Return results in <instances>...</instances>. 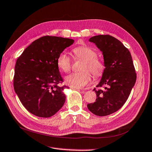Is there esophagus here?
Segmentation results:
<instances>
[{
  "label": "esophagus",
  "instance_id": "34e87169",
  "mask_svg": "<svg viewBox=\"0 0 152 152\" xmlns=\"http://www.w3.org/2000/svg\"><path fill=\"white\" fill-rule=\"evenodd\" d=\"M70 89H82V88H80L76 86H70Z\"/></svg>",
  "mask_w": 152,
  "mask_h": 152
}]
</instances>
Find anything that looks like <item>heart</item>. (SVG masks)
<instances>
[{"instance_id": "heart-1", "label": "heart", "mask_w": 152, "mask_h": 152, "mask_svg": "<svg viewBox=\"0 0 152 152\" xmlns=\"http://www.w3.org/2000/svg\"><path fill=\"white\" fill-rule=\"evenodd\" d=\"M75 57L83 60L81 66L82 71L70 74L65 77L66 82L78 87L87 86L91 79L90 71L95 77L103 74L105 65L104 62L97 57V53L93 48L87 46H81L73 49ZM57 65L63 72H68L71 69V60L65 52H61L57 59Z\"/></svg>"}]
</instances>
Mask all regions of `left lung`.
Returning a JSON list of instances; mask_svg holds the SVG:
<instances>
[{
    "mask_svg": "<svg viewBox=\"0 0 152 152\" xmlns=\"http://www.w3.org/2000/svg\"><path fill=\"white\" fill-rule=\"evenodd\" d=\"M103 54L105 69L102 79L93 91L94 103L87 104L89 110L97 116H107L117 111L125 104L137 79L131 54L121 41L109 35H98L89 40Z\"/></svg>",
    "mask_w": 152,
    "mask_h": 152,
    "instance_id": "1",
    "label": "left lung"
}]
</instances>
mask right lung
Listing matches in <instances>:
<instances>
[{"label": "right lung", "mask_w": 152, "mask_h": 152, "mask_svg": "<svg viewBox=\"0 0 152 152\" xmlns=\"http://www.w3.org/2000/svg\"><path fill=\"white\" fill-rule=\"evenodd\" d=\"M73 39L44 36L32 42L17 59L13 87L21 103L31 114L48 118L55 115L65 102L66 86L57 59Z\"/></svg>", "instance_id": "1"}]
</instances>
